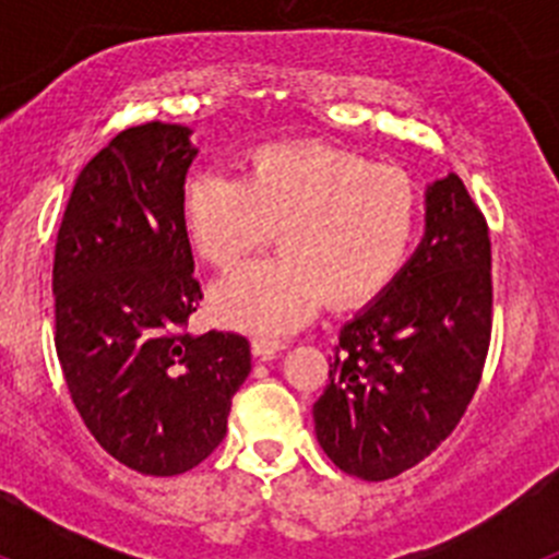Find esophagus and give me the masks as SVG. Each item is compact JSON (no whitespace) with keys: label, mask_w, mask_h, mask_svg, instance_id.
<instances>
[{"label":"esophagus","mask_w":559,"mask_h":559,"mask_svg":"<svg viewBox=\"0 0 559 559\" xmlns=\"http://www.w3.org/2000/svg\"><path fill=\"white\" fill-rule=\"evenodd\" d=\"M285 344L283 341H271V338H254L251 341V353L260 360H274L276 355L283 353Z\"/></svg>","instance_id":"esophagus-1"}]
</instances>
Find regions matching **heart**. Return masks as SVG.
Returning a JSON list of instances; mask_svg holds the SVG:
<instances>
[{
	"label": "heart",
	"instance_id": "obj_1",
	"mask_svg": "<svg viewBox=\"0 0 559 559\" xmlns=\"http://www.w3.org/2000/svg\"><path fill=\"white\" fill-rule=\"evenodd\" d=\"M185 229L206 263L231 269L280 229L283 251L212 288V313L254 335L302 328L328 299L369 302L406 263L419 190L406 170L324 145H265L243 176L199 173L181 195Z\"/></svg>",
	"mask_w": 559,
	"mask_h": 559
}]
</instances>
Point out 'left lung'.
<instances>
[{
  "label": "left lung",
  "mask_w": 559,
  "mask_h": 559,
  "mask_svg": "<svg viewBox=\"0 0 559 559\" xmlns=\"http://www.w3.org/2000/svg\"><path fill=\"white\" fill-rule=\"evenodd\" d=\"M487 221L456 173L426 190V235L338 335L313 403L316 439L335 467L386 481L459 426L490 347Z\"/></svg>",
  "instance_id": "left-lung-1"
}]
</instances>
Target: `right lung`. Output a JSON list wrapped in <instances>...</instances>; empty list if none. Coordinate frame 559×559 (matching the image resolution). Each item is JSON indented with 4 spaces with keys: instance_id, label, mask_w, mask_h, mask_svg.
<instances>
[{
    "instance_id": "right-lung-1",
    "label": "right lung",
    "mask_w": 559,
    "mask_h": 559,
    "mask_svg": "<svg viewBox=\"0 0 559 559\" xmlns=\"http://www.w3.org/2000/svg\"><path fill=\"white\" fill-rule=\"evenodd\" d=\"M190 136L167 122L117 133L78 176L52 265L72 403L103 451L145 476L204 462L251 372L243 335L179 333L201 302L181 212Z\"/></svg>"
}]
</instances>
